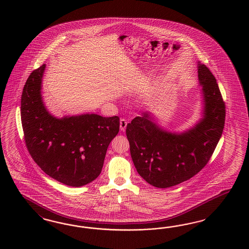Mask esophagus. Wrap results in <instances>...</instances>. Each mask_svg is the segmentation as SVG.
Here are the masks:
<instances>
[{
  "mask_svg": "<svg viewBox=\"0 0 249 249\" xmlns=\"http://www.w3.org/2000/svg\"><path fill=\"white\" fill-rule=\"evenodd\" d=\"M120 127H121V131H125L126 127H127V121H126V120L121 119V121H120Z\"/></svg>",
  "mask_w": 249,
  "mask_h": 249,
  "instance_id": "obj_1",
  "label": "esophagus"
}]
</instances>
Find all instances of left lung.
I'll list each match as a JSON object with an SVG mask.
<instances>
[{
	"mask_svg": "<svg viewBox=\"0 0 249 249\" xmlns=\"http://www.w3.org/2000/svg\"><path fill=\"white\" fill-rule=\"evenodd\" d=\"M203 118L181 133L161 128L151 112L136 117L126 128L130 155L138 174L157 188H168L198 174L211 158L223 133L226 105L216 79L198 63Z\"/></svg>",
	"mask_w": 249,
	"mask_h": 249,
	"instance_id": "left-lung-1",
	"label": "left lung"
}]
</instances>
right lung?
I'll return each instance as SVG.
<instances>
[{
	"label": "right lung",
	"instance_id": "right-lung-1",
	"mask_svg": "<svg viewBox=\"0 0 249 249\" xmlns=\"http://www.w3.org/2000/svg\"><path fill=\"white\" fill-rule=\"evenodd\" d=\"M45 65L34 70L23 87L21 120L24 141L34 160L62 183L80 187L101 173L106 152L120 130L118 116L49 113L41 95Z\"/></svg>",
	"mask_w": 249,
	"mask_h": 249
}]
</instances>
